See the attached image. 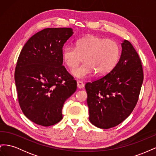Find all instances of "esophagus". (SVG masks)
Wrapping results in <instances>:
<instances>
[{"label": "esophagus", "instance_id": "34e87169", "mask_svg": "<svg viewBox=\"0 0 156 156\" xmlns=\"http://www.w3.org/2000/svg\"><path fill=\"white\" fill-rule=\"evenodd\" d=\"M77 87H78L79 88H84V83H83L81 81H77Z\"/></svg>", "mask_w": 156, "mask_h": 156}]
</instances>
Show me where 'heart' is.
I'll return each instance as SVG.
<instances>
[{
	"instance_id": "obj_1",
	"label": "heart",
	"mask_w": 156,
	"mask_h": 156,
	"mask_svg": "<svg viewBox=\"0 0 156 156\" xmlns=\"http://www.w3.org/2000/svg\"><path fill=\"white\" fill-rule=\"evenodd\" d=\"M120 56V46L115 40L89 35L78 40L76 47L67 45L63 49L64 63L73 69L83 59L86 61L74 69L72 73L77 77L85 78L94 72L105 75L115 68Z\"/></svg>"
}]
</instances>
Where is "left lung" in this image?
I'll return each mask as SVG.
<instances>
[{
	"label": "left lung",
	"instance_id": "obj_1",
	"mask_svg": "<svg viewBox=\"0 0 156 156\" xmlns=\"http://www.w3.org/2000/svg\"><path fill=\"white\" fill-rule=\"evenodd\" d=\"M119 61L109 73L87 83L89 120L95 126L108 129L129 116L139 100L143 82L141 60L133 46L125 40Z\"/></svg>",
	"mask_w": 156,
	"mask_h": 156
}]
</instances>
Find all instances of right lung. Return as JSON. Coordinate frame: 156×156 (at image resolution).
<instances>
[{
	"mask_svg": "<svg viewBox=\"0 0 156 156\" xmlns=\"http://www.w3.org/2000/svg\"><path fill=\"white\" fill-rule=\"evenodd\" d=\"M73 34L72 28L45 29L27 41L18 57L19 103L37 125L50 126L62 120L64 103L77 89L76 81L62 66V48Z\"/></svg>",
	"mask_w": 156,
	"mask_h": 156,
	"instance_id": "obj_1",
	"label": "right lung"
}]
</instances>
